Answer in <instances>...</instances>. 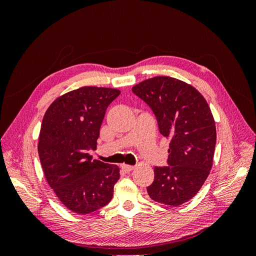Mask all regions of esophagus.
I'll return each mask as SVG.
<instances>
[{"label": "esophagus", "mask_w": 256, "mask_h": 256, "mask_svg": "<svg viewBox=\"0 0 256 256\" xmlns=\"http://www.w3.org/2000/svg\"><path fill=\"white\" fill-rule=\"evenodd\" d=\"M122 168L124 171H125V172L129 173V172L132 171V170L134 168V166H129V164H122Z\"/></svg>", "instance_id": "34e87169"}]
</instances>
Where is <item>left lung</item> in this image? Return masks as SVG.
Returning <instances> with one entry per match:
<instances>
[{
    "mask_svg": "<svg viewBox=\"0 0 256 256\" xmlns=\"http://www.w3.org/2000/svg\"><path fill=\"white\" fill-rule=\"evenodd\" d=\"M132 92L152 108L170 141L168 166L154 168L147 192L158 203L180 206L196 196L212 168L216 131L210 108L196 88L172 76L144 80Z\"/></svg>",
    "mask_w": 256,
    "mask_h": 256,
    "instance_id": "1",
    "label": "left lung"
}]
</instances>
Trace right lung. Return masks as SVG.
<instances>
[{
  "mask_svg": "<svg viewBox=\"0 0 256 256\" xmlns=\"http://www.w3.org/2000/svg\"><path fill=\"white\" fill-rule=\"evenodd\" d=\"M120 94L82 86L58 97L46 111L38 138L46 180L69 210L88 214L110 203L120 168L92 160L106 110Z\"/></svg>",
  "mask_w": 256,
  "mask_h": 256,
  "instance_id": "obj_1",
  "label": "right lung"
}]
</instances>
